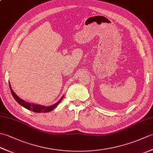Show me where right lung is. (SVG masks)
Returning a JSON list of instances; mask_svg holds the SVG:
<instances>
[{
  "instance_id": "add662e5",
  "label": "right lung",
  "mask_w": 153,
  "mask_h": 153,
  "mask_svg": "<svg viewBox=\"0 0 153 153\" xmlns=\"http://www.w3.org/2000/svg\"><path fill=\"white\" fill-rule=\"evenodd\" d=\"M9 86H10V91H11L12 95L13 97H14V98L16 100V101H17L19 104V105H22V106H24V108H27V110H31V111L35 112L40 113V112H50V111H51V110H53L55 108V107H56L58 105V104H59L61 102L62 99H63V97H62L61 99L59 100V101L57 102L56 104H54V105L50 106H48V107L44 106H41V105H35V104H30L29 102H25L24 100H23L22 99H19V97L16 95L15 93L13 91V90L12 89L11 86H10V84H9Z\"/></svg>"
}]
</instances>
